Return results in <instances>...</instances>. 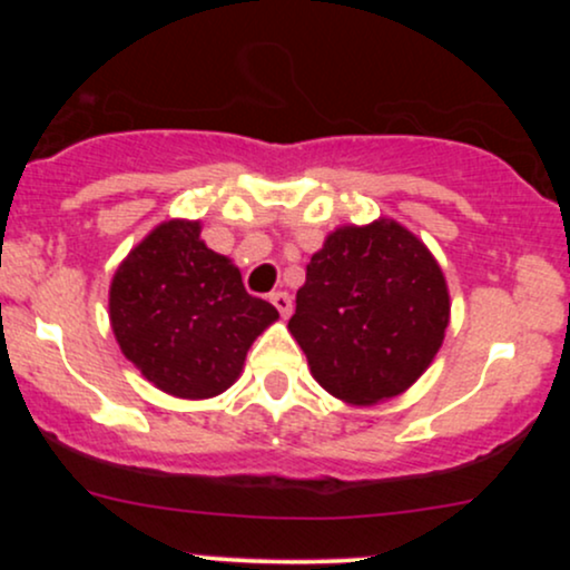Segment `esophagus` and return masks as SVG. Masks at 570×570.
<instances>
[{
	"mask_svg": "<svg viewBox=\"0 0 570 570\" xmlns=\"http://www.w3.org/2000/svg\"><path fill=\"white\" fill-rule=\"evenodd\" d=\"M271 303L278 307V313H281V316H284V318L292 313V294H289V292H273V294H271Z\"/></svg>",
	"mask_w": 570,
	"mask_h": 570,
	"instance_id": "esophagus-1",
	"label": "esophagus"
}]
</instances>
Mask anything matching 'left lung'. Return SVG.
<instances>
[{"label": "left lung", "mask_w": 570, "mask_h": 570, "mask_svg": "<svg viewBox=\"0 0 570 570\" xmlns=\"http://www.w3.org/2000/svg\"><path fill=\"white\" fill-rule=\"evenodd\" d=\"M450 324L442 267L394 219L337 227L307 265L289 332L322 389L348 404L407 391Z\"/></svg>", "instance_id": "1"}]
</instances>
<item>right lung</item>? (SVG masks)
I'll list each match as a JSON object with an SVG mask.
<instances>
[{
  "label": "right lung",
  "mask_w": 570,
  "mask_h": 570,
  "mask_svg": "<svg viewBox=\"0 0 570 570\" xmlns=\"http://www.w3.org/2000/svg\"><path fill=\"white\" fill-rule=\"evenodd\" d=\"M278 311L244 289L240 271L200 240V222L155 227L117 267L109 322L122 356L179 399L227 391Z\"/></svg>",
  "instance_id": "right-lung-1"
}]
</instances>
